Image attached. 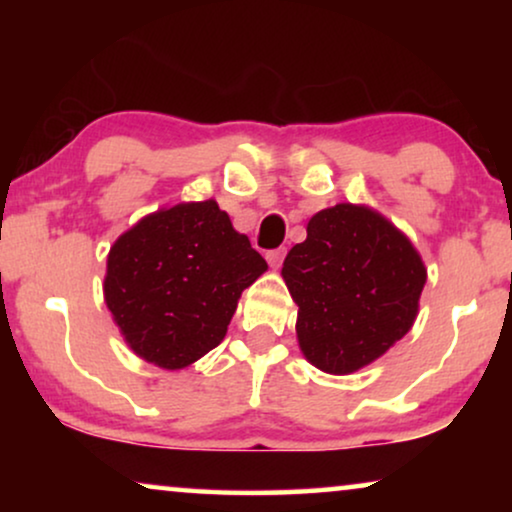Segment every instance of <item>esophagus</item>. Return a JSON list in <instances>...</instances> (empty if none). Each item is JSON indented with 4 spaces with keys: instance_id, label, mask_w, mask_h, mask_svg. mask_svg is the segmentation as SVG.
<instances>
[{
    "instance_id": "1",
    "label": "esophagus",
    "mask_w": 512,
    "mask_h": 512,
    "mask_svg": "<svg viewBox=\"0 0 512 512\" xmlns=\"http://www.w3.org/2000/svg\"><path fill=\"white\" fill-rule=\"evenodd\" d=\"M284 256H286L284 247L282 249H272V251H268V254H265V258H268V263H270V268H279V265H282V261H284Z\"/></svg>"
}]
</instances>
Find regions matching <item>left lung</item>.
<instances>
[{
  "mask_svg": "<svg viewBox=\"0 0 512 512\" xmlns=\"http://www.w3.org/2000/svg\"><path fill=\"white\" fill-rule=\"evenodd\" d=\"M298 305V347L314 368L349 375L387 354L415 324L426 268L415 244L373 207L321 209L284 258Z\"/></svg>",
  "mask_w": 512,
  "mask_h": 512,
  "instance_id": "1",
  "label": "left lung"
}]
</instances>
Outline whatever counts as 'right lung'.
<instances>
[{
    "label": "right lung",
    "mask_w": 512,
    "mask_h": 512,
    "mask_svg": "<svg viewBox=\"0 0 512 512\" xmlns=\"http://www.w3.org/2000/svg\"><path fill=\"white\" fill-rule=\"evenodd\" d=\"M265 270L216 200L179 202L111 244L104 303L139 359L179 370L226 338L242 291Z\"/></svg>",
    "instance_id": "add662e5"
}]
</instances>
